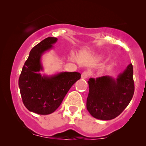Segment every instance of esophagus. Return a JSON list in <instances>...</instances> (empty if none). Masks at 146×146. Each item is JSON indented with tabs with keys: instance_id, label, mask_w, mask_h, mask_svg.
<instances>
[{
	"instance_id": "obj_1",
	"label": "esophagus",
	"mask_w": 146,
	"mask_h": 146,
	"mask_svg": "<svg viewBox=\"0 0 146 146\" xmlns=\"http://www.w3.org/2000/svg\"><path fill=\"white\" fill-rule=\"evenodd\" d=\"M88 77V73L87 71H84L82 73L81 78L82 79H86Z\"/></svg>"
}]
</instances>
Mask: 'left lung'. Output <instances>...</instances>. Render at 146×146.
<instances>
[{
    "mask_svg": "<svg viewBox=\"0 0 146 146\" xmlns=\"http://www.w3.org/2000/svg\"><path fill=\"white\" fill-rule=\"evenodd\" d=\"M88 84V111L98 119H113L123 112L133 97L135 84L132 64L116 79L106 75L90 78Z\"/></svg>",
    "mask_w": 146,
    "mask_h": 146,
    "instance_id": "obj_1",
    "label": "left lung"
}]
</instances>
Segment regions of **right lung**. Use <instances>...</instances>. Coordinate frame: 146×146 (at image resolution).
<instances>
[{"instance_id":"obj_1","label":"right lung","mask_w":146,"mask_h":146,"mask_svg":"<svg viewBox=\"0 0 146 146\" xmlns=\"http://www.w3.org/2000/svg\"><path fill=\"white\" fill-rule=\"evenodd\" d=\"M58 38L48 37L30 51L18 80L23 102L31 112L48 115L61 104L71 87L80 80L78 72H60L53 75H42V56L51 49Z\"/></svg>"}]
</instances>
